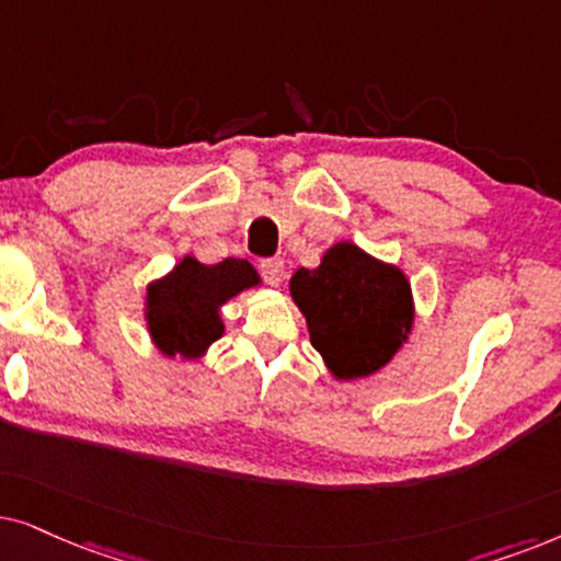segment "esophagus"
Masks as SVG:
<instances>
[{"mask_svg":"<svg viewBox=\"0 0 561 561\" xmlns=\"http://www.w3.org/2000/svg\"><path fill=\"white\" fill-rule=\"evenodd\" d=\"M259 268H261V276H264V279L272 287H279L282 279H285V261H282V259L261 261Z\"/></svg>","mask_w":561,"mask_h":561,"instance_id":"1","label":"esophagus"}]
</instances>
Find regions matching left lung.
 Here are the masks:
<instances>
[{
	"instance_id": "1",
	"label": "left lung",
	"mask_w": 561,
	"mask_h": 561,
	"mask_svg": "<svg viewBox=\"0 0 561 561\" xmlns=\"http://www.w3.org/2000/svg\"><path fill=\"white\" fill-rule=\"evenodd\" d=\"M289 295L305 316L312 348L339 382L382 371L413 333L408 274L351 241L325 249L316 268H297Z\"/></svg>"
}]
</instances>
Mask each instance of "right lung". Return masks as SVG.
I'll list each match as a JSON object with an SVG mask.
<instances>
[{"mask_svg": "<svg viewBox=\"0 0 561 561\" xmlns=\"http://www.w3.org/2000/svg\"><path fill=\"white\" fill-rule=\"evenodd\" d=\"M261 285V276L245 259L203 264L186 256L159 279L148 282L144 320L151 343L163 356L197 362L226 333L222 308Z\"/></svg>", "mask_w": 561, "mask_h": 561, "instance_id": "1", "label": "right lung"}]
</instances>
